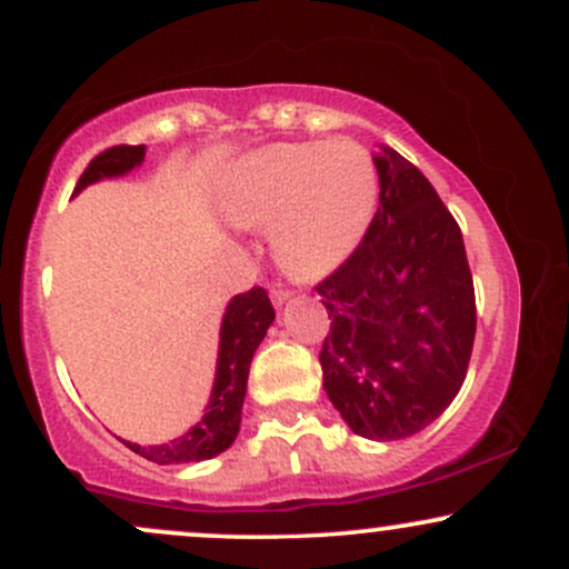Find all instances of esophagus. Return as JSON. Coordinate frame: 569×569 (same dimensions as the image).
Segmentation results:
<instances>
[{
    "instance_id": "34e87169",
    "label": "esophagus",
    "mask_w": 569,
    "mask_h": 569,
    "mask_svg": "<svg viewBox=\"0 0 569 569\" xmlns=\"http://www.w3.org/2000/svg\"><path fill=\"white\" fill-rule=\"evenodd\" d=\"M289 299V289H283V286H278V289H272V302H276L278 307Z\"/></svg>"
}]
</instances>
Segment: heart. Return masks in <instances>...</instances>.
I'll use <instances>...</instances> for the list:
<instances>
[{
	"mask_svg": "<svg viewBox=\"0 0 569 569\" xmlns=\"http://www.w3.org/2000/svg\"><path fill=\"white\" fill-rule=\"evenodd\" d=\"M224 213L269 227L276 262L299 280L337 270L356 251L380 202V173L363 143H278L232 168Z\"/></svg>",
	"mask_w": 569,
	"mask_h": 569,
	"instance_id": "obj_1",
	"label": "heart"
}]
</instances>
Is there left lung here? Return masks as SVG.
Masks as SVG:
<instances>
[{"mask_svg": "<svg viewBox=\"0 0 569 569\" xmlns=\"http://www.w3.org/2000/svg\"><path fill=\"white\" fill-rule=\"evenodd\" d=\"M380 208L356 251L316 291L329 310L323 388L363 439L417 433L468 375L476 293L462 232L396 149L375 152Z\"/></svg>", "mask_w": 569, "mask_h": 569, "instance_id": "8db88e82", "label": "left lung"}]
</instances>
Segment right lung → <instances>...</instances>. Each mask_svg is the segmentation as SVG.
<instances>
[{
    "instance_id": "1",
    "label": "right lung",
    "mask_w": 569,
    "mask_h": 569,
    "mask_svg": "<svg viewBox=\"0 0 569 569\" xmlns=\"http://www.w3.org/2000/svg\"><path fill=\"white\" fill-rule=\"evenodd\" d=\"M143 143L139 147L103 149L90 160L84 173L77 181L74 192H80L98 179L109 176H122L141 166ZM276 321V307L262 286H253L232 299L221 321V342H219V367L217 382H213L211 401H208L206 417L181 439L160 443V447H139V443H126L136 455L158 462V466H176V462H198L224 452L234 441L240 428V415H243V398L248 385V367H251L253 350L259 348L270 323Z\"/></svg>"
}]
</instances>
